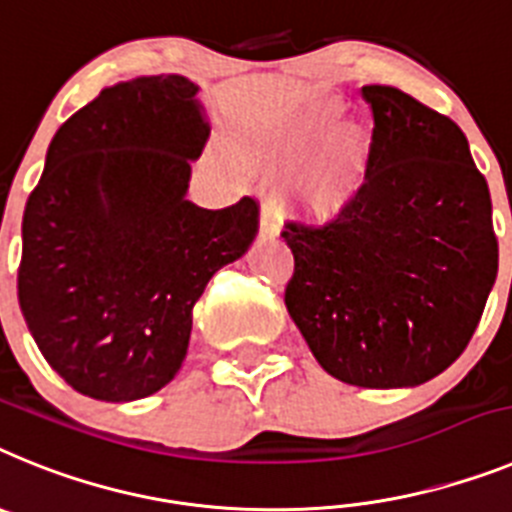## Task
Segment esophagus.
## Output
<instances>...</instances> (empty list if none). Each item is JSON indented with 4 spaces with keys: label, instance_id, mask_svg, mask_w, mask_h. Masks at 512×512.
<instances>
[{
    "label": "esophagus",
    "instance_id": "obj_1",
    "mask_svg": "<svg viewBox=\"0 0 512 512\" xmlns=\"http://www.w3.org/2000/svg\"><path fill=\"white\" fill-rule=\"evenodd\" d=\"M278 226H281V208L275 206L273 201L262 203L260 211V237L273 239L278 234Z\"/></svg>",
    "mask_w": 512,
    "mask_h": 512
}]
</instances>
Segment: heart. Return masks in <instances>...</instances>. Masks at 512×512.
Returning a JSON list of instances; mask_svg holds the SVG:
<instances>
[{"label":"heart","mask_w":512,"mask_h":512,"mask_svg":"<svg viewBox=\"0 0 512 512\" xmlns=\"http://www.w3.org/2000/svg\"><path fill=\"white\" fill-rule=\"evenodd\" d=\"M342 113L337 100H322L299 115L281 139L270 146L268 157L278 164H296L324 140L319 157L306 172L299 190V206L314 219H330L348 206L361 190L371 159V133L366 123L348 118L329 130ZM329 130L331 133L327 134Z\"/></svg>","instance_id":"b5f03b06"}]
</instances>
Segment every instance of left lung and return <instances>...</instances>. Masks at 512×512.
I'll return each mask as SVG.
<instances>
[{
	"mask_svg": "<svg viewBox=\"0 0 512 512\" xmlns=\"http://www.w3.org/2000/svg\"><path fill=\"white\" fill-rule=\"evenodd\" d=\"M371 159L327 224L286 221V309L324 371L363 389L417 386L469 345L497 278L490 188L456 123L368 84Z\"/></svg>",
	"mask_w": 512,
	"mask_h": 512,
	"instance_id": "1",
	"label": "left lung"
}]
</instances>
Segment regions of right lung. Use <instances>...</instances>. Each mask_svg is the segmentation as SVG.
<instances>
[{
	"instance_id": "right-lung-1",
	"label": "right lung",
	"mask_w": 512,
	"mask_h": 512,
	"mask_svg": "<svg viewBox=\"0 0 512 512\" xmlns=\"http://www.w3.org/2000/svg\"><path fill=\"white\" fill-rule=\"evenodd\" d=\"M180 74L102 90L56 131L22 216L17 299L48 366L100 402L175 379L193 306L257 237L255 198L221 211L185 198L208 141Z\"/></svg>"
}]
</instances>
